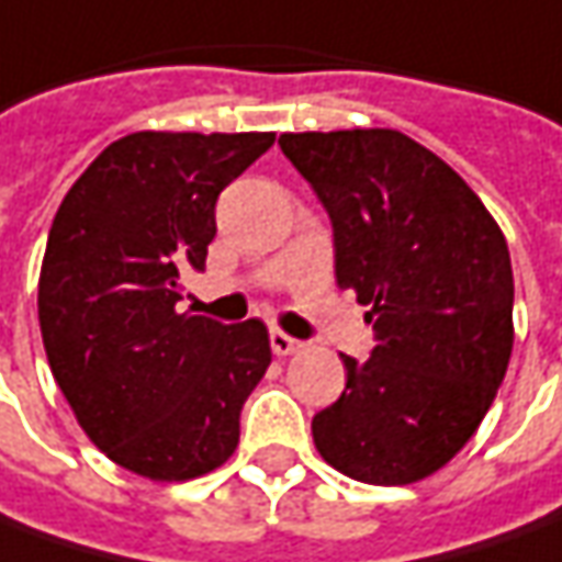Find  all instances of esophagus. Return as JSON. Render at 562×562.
Wrapping results in <instances>:
<instances>
[{
	"label": "esophagus",
	"mask_w": 562,
	"mask_h": 562,
	"mask_svg": "<svg viewBox=\"0 0 562 562\" xmlns=\"http://www.w3.org/2000/svg\"><path fill=\"white\" fill-rule=\"evenodd\" d=\"M270 347H273V353H277V357H292L295 350H301V341L292 338V335H285V331L273 329L270 331Z\"/></svg>",
	"instance_id": "obj_1"
}]
</instances>
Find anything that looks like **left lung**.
I'll list each match as a JSON object with an SVG mask.
<instances>
[{
	"instance_id": "left-lung-1",
	"label": "left lung",
	"mask_w": 562,
	"mask_h": 562,
	"mask_svg": "<svg viewBox=\"0 0 562 562\" xmlns=\"http://www.w3.org/2000/svg\"><path fill=\"white\" fill-rule=\"evenodd\" d=\"M326 205L335 277L369 304L375 347L313 415L316 452L372 486L418 483L461 452L505 381L514 270L464 178L393 128L280 135Z\"/></svg>"
}]
</instances>
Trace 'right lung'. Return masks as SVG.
I'll return each instance as SVG.
<instances>
[{
	"instance_id": "add662e5",
	"label": "right lung",
	"mask_w": 562,
	"mask_h": 562,
	"mask_svg": "<svg viewBox=\"0 0 562 562\" xmlns=\"http://www.w3.org/2000/svg\"><path fill=\"white\" fill-rule=\"evenodd\" d=\"M273 132H135L113 140L57 209L40 273L42 345L79 427L156 483L221 468L270 366L261 319L178 313L202 270L215 202Z\"/></svg>"
}]
</instances>
